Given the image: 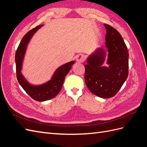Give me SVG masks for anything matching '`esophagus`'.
<instances>
[{
  "instance_id": "esophagus-1",
  "label": "esophagus",
  "mask_w": 147,
  "mask_h": 147,
  "mask_svg": "<svg viewBox=\"0 0 147 147\" xmlns=\"http://www.w3.org/2000/svg\"><path fill=\"white\" fill-rule=\"evenodd\" d=\"M75 59L78 63H83V62L85 60V57H84V55L83 54H79L76 56Z\"/></svg>"
}]
</instances>
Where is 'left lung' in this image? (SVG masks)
I'll use <instances>...</instances> for the list:
<instances>
[{"mask_svg": "<svg viewBox=\"0 0 147 147\" xmlns=\"http://www.w3.org/2000/svg\"><path fill=\"white\" fill-rule=\"evenodd\" d=\"M107 34L105 45L108 51L107 64L103 67L105 52L102 48L88 57L84 65V81L90 91L102 98L114 96L128 76L129 53L121 35L112 26L104 24Z\"/></svg>", "mask_w": 147, "mask_h": 147, "instance_id": "8db88e82", "label": "left lung"}]
</instances>
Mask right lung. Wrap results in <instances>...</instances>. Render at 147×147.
Returning <instances> with one entry per match:
<instances>
[{
	"label": "right lung",
	"instance_id": "right-lung-1",
	"mask_svg": "<svg viewBox=\"0 0 147 147\" xmlns=\"http://www.w3.org/2000/svg\"><path fill=\"white\" fill-rule=\"evenodd\" d=\"M42 26L43 24L37 26L36 28L30 30L24 35L17 48L15 55L16 77L18 81L22 88L24 89V90L33 99L40 102L53 99L59 94L63 86L65 77L69 73V70L72 68V64L75 63L74 61H71L70 63H66L59 67L55 71L51 80L42 85L33 86L26 80L21 72L26 49L30 38Z\"/></svg>",
	"mask_w": 147,
	"mask_h": 147
}]
</instances>
